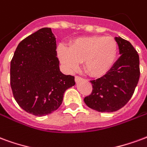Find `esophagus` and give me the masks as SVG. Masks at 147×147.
Wrapping results in <instances>:
<instances>
[{"instance_id": "1", "label": "esophagus", "mask_w": 147, "mask_h": 147, "mask_svg": "<svg viewBox=\"0 0 147 147\" xmlns=\"http://www.w3.org/2000/svg\"><path fill=\"white\" fill-rule=\"evenodd\" d=\"M81 80H82V78L81 77H80V76H75V81L76 82H78L79 81H81Z\"/></svg>"}]
</instances>
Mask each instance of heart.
<instances>
[{
    "label": "heart",
    "mask_w": 147,
    "mask_h": 147,
    "mask_svg": "<svg viewBox=\"0 0 147 147\" xmlns=\"http://www.w3.org/2000/svg\"><path fill=\"white\" fill-rule=\"evenodd\" d=\"M117 43L113 37L105 36L77 38L69 45V49L60 45L58 56L66 69L74 71L83 62L84 70L91 77L99 78L107 74L116 61Z\"/></svg>",
    "instance_id": "obj_1"
}]
</instances>
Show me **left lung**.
Listing matches in <instances>:
<instances>
[{"instance_id":"1","label":"left lung","mask_w":147,"mask_h":147,"mask_svg":"<svg viewBox=\"0 0 147 147\" xmlns=\"http://www.w3.org/2000/svg\"><path fill=\"white\" fill-rule=\"evenodd\" d=\"M115 40L121 56L107 74L91 81L92 92L84 98L88 107L102 113L114 112L127 104L140 80L138 52L128 40Z\"/></svg>"}]
</instances>
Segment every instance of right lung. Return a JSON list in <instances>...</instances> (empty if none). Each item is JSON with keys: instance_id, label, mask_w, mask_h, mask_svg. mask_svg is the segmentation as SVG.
Instances as JSON below:
<instances>
[{"instance_id": "1", "label": "right lung", "mask_w": 147, "mask_h": 147, "mask_svg": "<svg viewBox=\"0 0 147 147\" xmlns=\"http://www.w3.org/2000/svg\"><path fill=\"white\" fill-rule=\"evenodd\" d=\"M56 40L51 28L40 29L17 46L11 61L10 84L19 107L35 116H45L60 107L74 77L59 69Z\"/></svg>"}]
</instances>
